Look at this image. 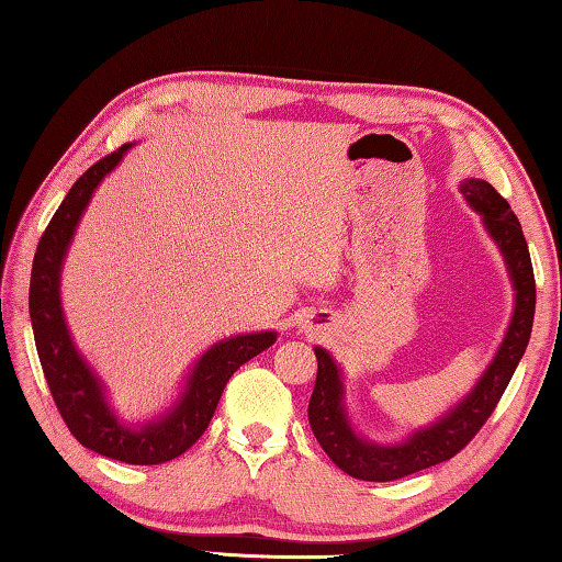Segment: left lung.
Here are the masks:
<instances>
[{
	"mask_svg": "<svg viewBox=\"0 0 562 562\" xmlns=\"http://www.w3.org/2000/svg\"><path fill=\"white\" fill-rule=\"evenodd\" d=\"M461 190L471 207L483 215V223L508 262L513 288H516V310H513L506 339L481 382L451 414H446L429 429L416 431L412 439L398 446L369 443L351 431L345 406H341L339 369L327 351L317 347V382L307 408L310 426L325 453L351 479L396 481L453 459L488 422L528 347L532 315H536V278H532L528 243L522 237L518 217L513 215L506 198L486 180L471 178Z\"/></svg>",
	"mask_w": 562,
	"mask_h": 562,
	"instance_id": "8db88e82",
	"label": "left lung"
}]
</instances>
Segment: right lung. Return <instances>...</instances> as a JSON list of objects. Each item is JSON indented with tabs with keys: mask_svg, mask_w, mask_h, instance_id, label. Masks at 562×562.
<instances>
[{
	"mask_svg": "<svg viewBox=\"0 0 562 562\" xmlns=\"http://www.w3.org/2000/svg\"><path fill=\"white\" fill-rule=\"evenodd\" d=\"M131 146H121L113 154L103 156L93 164L66 193L59 211L46 225L40 245H36L32 282H30V315L36 351L64 424L69 426L74 439L87 449L113 461L133 465H156L178 459L190 446L201 439L211 424L221 394L237 369L245 361L258 357L260 351L274 345V331H258V335H240L225 339L205 351L198 361L188 386L173 412L158 418L154 424L133 426L121 424L103 398L99 379L93 376L87 361L79 357L66 329L61 300H59V274L66 247L71 243L76 223L87 207L93 188L101 178L116 168Z\"/></svg>",
	"mask_w": 562,
	"mask_h": 562,
	"instance_id": "add662e5",
	"label": "right lung"
}]
</instances>
